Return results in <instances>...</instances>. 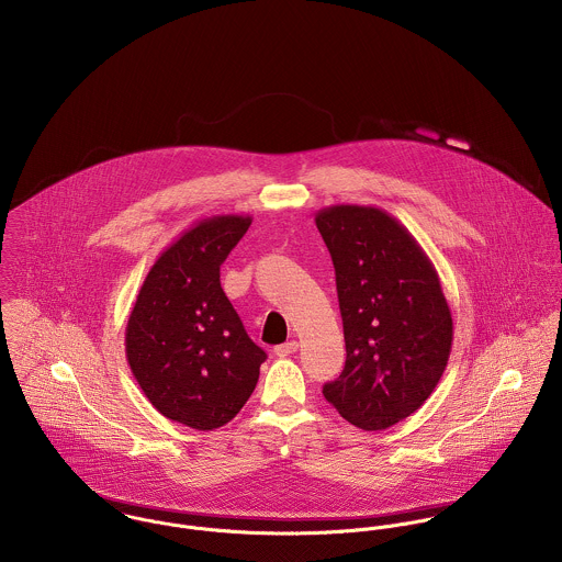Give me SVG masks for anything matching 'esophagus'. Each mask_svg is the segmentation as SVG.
<instances>
[{"mask_svg": "<svg viewBox=\"0 0 562 562\" xmlns=\"http://www.w3.org/2000/svg\"><path fill=\"white\" fill-rule=\"evenodd\" d=\"M299 350V341H285V344H281V346H277L274 348V355L277 357H290V355H294Z\"/></svg>", "mask_w": 562, "mask_h": 562, "instance_id": "esophagus-1", "label": "esophagus"}]
</instances>
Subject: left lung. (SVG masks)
Wrapping results in <instances>:
<instances>
[{
    "instance_id": "8db88e82",
    "label": "left lung",
    "mask_w": 562,
    "mask_h": 562,
    "mask_svg": "<svg viewBox=\"0 0 562 562\" xmlns=\"http://www.w3.org/2000/svg\"><path fill=\"white\" fill-rule=\"evenodd\" d=\"M316 227L333 266L346 366L322 387L337 413L383 430L435 392L452 350V314L424 248L392 214L372 205H330Z\"/></svg>"
}]
</instances>
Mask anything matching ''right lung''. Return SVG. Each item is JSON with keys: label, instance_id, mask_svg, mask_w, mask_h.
<instances>
[{"label": "right lung", "instance_id": "1", "mask_svg": "<svg viewBox=\"0 0 562 562\" xmlns=\"http://www.w3.org/2000/svg\"><path fill=\"white\" fill-rule=\"evenodd\" d=\"M252 218L196 221L151 266L125 326V355L164 417L196 430L232 422L250 398L266 352L221 288V263Z\"/></svg>", "mask_w": 562, "mask_h": 562}]
</instances>
